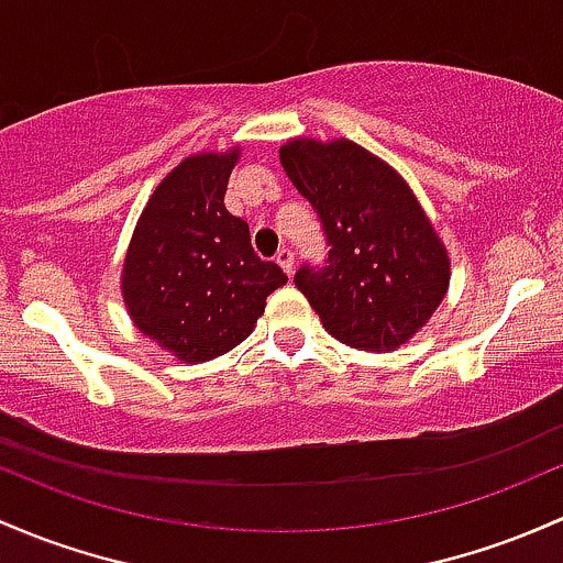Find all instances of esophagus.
<instances>
[{
	"label": "esophagus",
	"mask_w": 563,
	"mask_h": 563,
	"mask_svg": "<svg viewBox=\"0 0 563 563\" xmlns=\"http://www.w3.org/2000/svg\"><path fill=\"white\" fill-rule=\"evenodd\" d=\"M277 264L283 266V272H286L288 277L294 275V253H291V247H280V251H277Z\"/></svg>",
	"instance_id": "esophagus-1"
}]
</instances>
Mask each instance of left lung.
Returning a JSON list of instances; mask_svg holds the SVG:
<instances>
[{
    "label": "left lung",
    "mask_w": 563,
    "mask_h": 563,
    "mask_svg": "<svg viewBox=\"0 0 563 563\" xmlns=\"http://www.w3.org/2000/svg\"><path fill=\"white\" fill-rule=\"evenodd\" d=\"M280 164L331 245L327 266L294 277L323 329L372 353L410 342L448 294L451 256L405 177L345 137L283 142Z\"/></svg>",
    "instance_id": "1"
}]
</instances>
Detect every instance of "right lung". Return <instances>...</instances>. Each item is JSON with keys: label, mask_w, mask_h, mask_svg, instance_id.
<instances>
[{"label": "right lung", "mask_w": 563, "mask_h": 563, "mask_svg": "<svg viewBox=\"0 0 563 563\" xmlns=\"http://www.w3.org/2000/svg\"><path fill=\"white\" fill-rule=\"evenodd\" d=\"M240 145L183 158L142 207L121 272L129 318L183 364L240 345L286 272L253 253L242 218L223 207Z\"/></svg>", "instance_id": "add662e5"}]
</instances>
